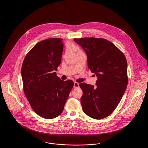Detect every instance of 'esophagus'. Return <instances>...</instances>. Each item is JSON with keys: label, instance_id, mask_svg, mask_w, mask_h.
Instances as JSON below:
<instances>
[{"label": "esophagus", "instance_id": "34e87169", "mask_svg": "<svg viewBox=\"0 0 148 148\" xmlns=\"http://www.w3.org/2000/svg\"><path fill=\"white\" fill-rule=\"evenodd\" d=\"M79 83H77L75 82L74 83V88L76 89V88H79Z\"/></svg>", "mask_w": 148, "mask_h": 148}]
</instances>
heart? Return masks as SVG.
<instances>
[{"label": "heart", "instance_id": "1", "mask_svg": "<svg viewBox=\"0 0 148 148\" xmlns=\"http://www.w3.org/2000/svg\"><path fill=\"white\" fill-rule=\"evenodd\" d=\"M69 48L71 49L74 51L75 52H76L77 53H78L79 52H82L81 50L80 49V48H79V47L77 46V45L74 44H72L70 45H69Z\"/></svg>", "mask_w": 148, "mask_h": 148}]
</instances>
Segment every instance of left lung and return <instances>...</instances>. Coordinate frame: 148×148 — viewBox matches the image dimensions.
<instances>
[{
  "instance_id": "obj_1",
  "label": "left lung",
  "mask_w": 148,
  "mask_h": 148,
  "mask_svg": "<svg viewBox=\"0 0 148 148\" xmlns=\"http://www.w3.org/2000/svg\"><path fill=\"white\" fill-rule=\"evenodd\" d=\"M84 49L88 66L97 77L96 87L79 84L83 94L80 99L83 112L95 119L113 113L127 85V61L124 54L113 43L102 38L74 39Z\"/></svg>"
}]
</instances>
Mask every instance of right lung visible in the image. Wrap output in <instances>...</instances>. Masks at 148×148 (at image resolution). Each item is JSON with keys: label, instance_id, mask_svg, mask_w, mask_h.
<instances>
[{"label": "right lung", "instance_id": "add662e5", "mask_svg": "<svg viewBox=\"0 0 148 148\" xmlns=\"http://www.w3.org/2000/svg\"><path fill=\"white\" fill-rule=\"evenodd\" d=\"M62 39L50 38L38 42L27 54L21 67L25 97L33 110L45 119H53L63 112L74 82L56 76L61 63Z\"/></svg>", "mask_w": 148, "mask_h": 148}]
</instances>
